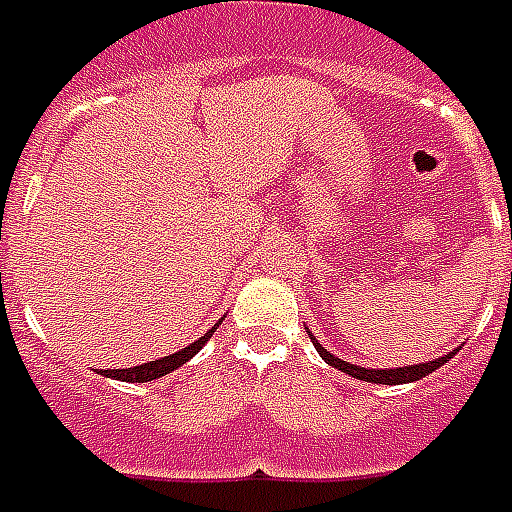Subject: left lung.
Instances as JSON below:
<instances>
[{"label":"left lung","mask_w":512,"mask_h":512,"mask_svg":"<svg viewBox=\"0 0 512 512\" xmlns=\"http://www.w3.org/2000/svg\"><path fill=\"white\" fill-rule=\"evenodd\" d=\"M312 336V333H309ZM312 344L314 350L320 352V358H323L328 366L333 369H339V372L350 374L355 380H366V382H380V385H401V382H415L420 377H426L431 374L434 369H439L442 363H448V358L456 355V350L448 352V355H442V358H434V361H426V363H412V366H396V369H366V366H358V363H350V361H342L339 355H333L323 347V344L317 342L312 336Z\"/></svg>","instance_id":"left-lung-1"}]
</instances>
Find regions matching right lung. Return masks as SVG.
Instances as JSON below:
<instances>
[{
    "instance_id": "obj_1",
    "label": "right lung",
    "mask_w": 512,
    "mask_h": 512,
    "mask_svg": "<svg viewBox=\"0 0 512 512\" xmlns=\"http://www.w3.org/2000/svg\"><path fill=\"white\" fill-rule=\"evenodd\" d=\"M217 325H214L211 331L203 333L198 342H192V344H187V347H181V350L173 352V355H165V358H157V361H149V363H140V366H132V369H105V372H100V374H102V377H111V380H121V382L160 380V377H165V374L176 372L179 366H184L189 358H195V355L203 350V344H206L208 339L214 336Z\"/></svg>"
}]
</instances>
